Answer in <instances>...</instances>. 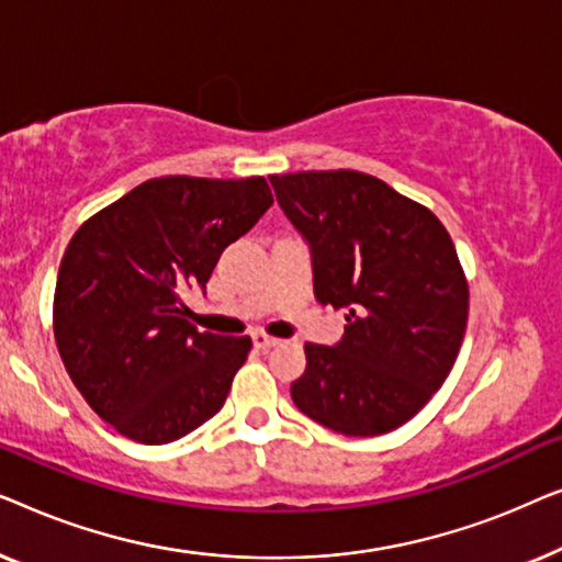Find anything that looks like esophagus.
<instances>
[{"label":"esophagus","mask_w":562,"mask_h":562,"mask_svg":"<svg viewBox=\"0 0 562 562\" xmlns=\"http://www.w3.org/2000/svg\"><path fill=\"white\" fill-rule=\"evenodd\" d=\"M252 345H256L258 350H268V348H273V345H279V340L266 333H252Z\"/></svg>","instance_id":"1"}]
</instances>
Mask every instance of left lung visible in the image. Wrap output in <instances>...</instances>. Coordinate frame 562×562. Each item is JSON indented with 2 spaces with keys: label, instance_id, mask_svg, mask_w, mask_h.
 Segmentation results:
<instances>
[{
  "label": "left lung",
  "instance_id": "obj_1",
  "mask_svg": "<svg viewBox=\"0 0 562 562\" xmlns=\"http://www.w3.org/2000/svg\"><path fill=\"white\" fill-rule=\"evenodd\" d=\"M312 252L314 296L345 310L340 342H306L291 398L348 437L391 432L448 379L463 345L468 283L427 206L360 171L271 176Z\"/></svg>",
  "mask_w": 562,
  "mask_h": 562
}]
</instances>
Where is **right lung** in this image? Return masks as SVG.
Listing matches in <instances>:
<instances>
[{
	"label": "right lung",
	"instance_id": "1",
	"mask_svg": "<svg viewBox=\"0 0 562 562\" xmlns=\"http://www.w3.org/2000/svg\"><path fill=\"white\" fill-rule=\"evenodd\" d=\"M273 204L263 176H164L83 222L68 243L53 333L76 389L120 435L166 445L225 404L250 337L199 333L181 294Z\"/></svg>",
	"mask_w": 562,
	"mask_h": 562
}]
</instances>
